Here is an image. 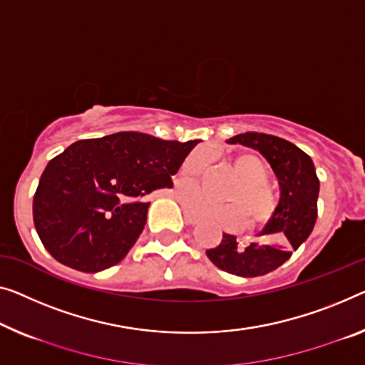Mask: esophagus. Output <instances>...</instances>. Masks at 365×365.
<instances>
[{"label": "esophagus", "instance_id": "34e87169", "mask_svg": "<svg viewBox=\"0 0 365 365\" xmlns=\"http://www.w3.org/2000/svg\"><path fill=\"white\" fill-rule=\"evenodd\" d=\"M183 217H185V221H187L188 225H192V226H193V225H198V221H200L198 217H195L193 215H190L188 211H185V213H183Z\"/></svg>", "mask_w": 365, "mask_h": 365}]
</instances>
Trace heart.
<instances>
[{
  "instance_id": "obj_1",
  "label": "heart",
  "mask_w": 365,
  "mask_h": 365,
  "mask_svg": "<svg viewBox=\"0 0 365 365\" xmlns=\"http://www.w3.org/2000/svg\"><path fill=\"white\" fill-rule=\"evenodd\" d=\"M210 155L208 150L197 149L192 154L185 157L180 168H178V178L185 182L195 183L200 178L201 172L208 165ZM232 167L236 168L241 183L230 193L232 201L227 203H217L210 198L203 197V193L197 188H180L183 208L192 215L215 221L216 225L225 227H237L246 217L249 227L264 226L269 222L279 208V200L274 190L267 183L269 168L265 162L254 152H239L232 155Z\"/></svg>"
}]
</instances>
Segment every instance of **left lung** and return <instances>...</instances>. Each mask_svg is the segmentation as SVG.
I'll return each instance as SVG.
<instances>
[{
  "instance_id": "1",
  "label": "left lung",
  "mask_w": 365,
  "mask_h": 365,
  "mask_svg": "<svg viewBox=\"0 0 365 365\" xmlns=\"http://www.w3.org/2000/svg\"><path fill=\"white\" fill-rule=\"evenodd\" d=\"M259 150L279 178L280 201L274 217L259 236H277L279 242L242 246L236 236L222 235L206 255L217 269L237 277H260L279 269L312 235L318 216L319 180L312 157L295 144L262 133L237 134L227 140Z\"/></svg>"
}]
</instances>
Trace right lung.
Returning a JSON list of instances; mask_svg holds the SVG:
<instances>
[{
  "label": "right lung",
  "mask_w": 365,
  "mask_h": 365,
  "mask_svg": "<svg viewBox=\"0 0 365 365\" xmlns=\"http://www.w3.org/2000/svg\"><path fill=\"white\" fill-rule=\"evenodd\" d=\"M198 143L143 133L73 143L48 162L32 201L43 247L80 272L121 262L148 221L145 197L172 188V177Z\"/></svg>",
  "instance_id": "1"
}]
</instances>
